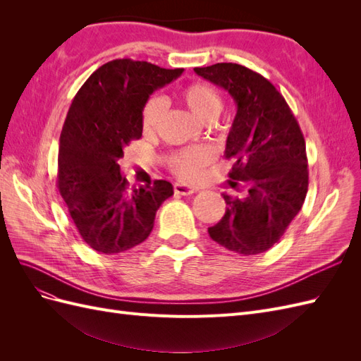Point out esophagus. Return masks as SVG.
<instances>
[{
    "label": "esophagus",
    "mask_w": 361,
    "mask_h": 361,
    "mask_svg": "<svg viewBox=\"0 0 361 361\" xmlns=\"http://www.w3.org/2000/svg\"><path fill=\"white\" fill-rule=\"evenodd\" d=\"M173 190H174V192L179 194V195H191L192 192L197 191L195 188L190 187V185H183V183H174Z\"/></svg>",
    "instance_id": "1"
}]
</instances>
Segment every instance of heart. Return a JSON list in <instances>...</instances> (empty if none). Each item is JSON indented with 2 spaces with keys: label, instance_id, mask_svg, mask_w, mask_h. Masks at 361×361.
I'll use <instances>...</instances> for the list:
<instances>
[{
  "label": "heart",
  "instance_id": "obj_1",
  "mask_svg": "<svg viewBox=\"0 0 361 361\" xmlns=\"http://www.w3.org/2000/svg\"><path fill=\"white\" fill-rule=\"evenodd\" d=\"M180 102L188 108L191 114L203 123H212L223 111V97L215 87L206 82H192L185 87L179 94ZM164 106L158 97H152L143 108L141 126L145 134L152 135L159 126ZM216 154L211 146H195L169 157L171 171L182 180H197L206 167L214 162Z\"/></svg>",
  "mask_w": 361,
  "mask_h": 361
}]
</instances>
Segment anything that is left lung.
Returning <instances> with one entry per match:
<instances>
[{"mask_svg":"<svg viewBox=\"0 0 361 361\" xmlns=\"http://www.w3.org/2000/svg\"><path fill=\"white\" fill-rule=\"evenodd\" d=\"M194 71L223 87L236 104L224 157L232 161L228 183L243 194H223L226 214L207 232L233 253H264L280 241L307 194V155L300 125L285 97L260 73L236 63Z\"/></svg>","mask_w":361,"mask_h":361,"instance_id":"1","label":"left lung"}]
</instances>
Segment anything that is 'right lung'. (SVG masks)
Here are the masks:
<instances>
[{
  "mask_svg": "<svg viewBox=\"0 0 361 361\" xmlns=\"http://www.w3.org/2000/svg\"><path fill=\"white\" fill-rule=\"evenodd\" d=\"M182 72L113 60L73 97L60 135L57 188L84 243L97 253H123L146 241L159 206L173 195L167 180L130 190L118 161L143 134L141 114L150 94Z\"/></svg>",
  "mask_w": 361,
  "mask_h": 361,
  "instance_id": "1",
  "label": "right lung"
}]
</instances>
